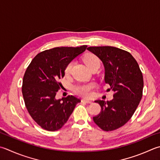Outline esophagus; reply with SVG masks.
I'll use <instances>...</instances> for the list:
<instances>
[{"instance_id":"1","label":"esophagus","mask_w":160,"mask_h":160,"mask_svg":"<svg viewBox=\"0 0 160 160\" xmlns=\"http://www.w3.org/2000/svg\"><path fill=\"white\" fill-rule=\"evenodd\" d=\"M82 102H86V103H92V101H89V100H86V99H82Z\"/></svg>"}]
</instances>
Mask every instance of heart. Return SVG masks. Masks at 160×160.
Returning <instances> with one entry per match:
<instances>
[{"instance_id":"obj_1","label":"heart","mask_w":160,"mask_h":160,"mask_svg":"<svg viewBox=\"0 0 160 160\" xmlns=\"http://www.w3.org/2000/svg\"><path fill=\"white\" fill-rule=\"evenodd\" d=\"M84 62L87 65L89 69L93 67H98L101 65V62L98 57L93 54H87L84 57ZM73 65V62H71L70 63L67 64V67L65 68L64 73L66 75H68L71 71L72 67ZM93 87L92 84H80V85H78L74 87L75 92L78 93V95L82 96L84 97H88L92 93V90Z\"/></svg>"}]
</instances>
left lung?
<instances>
[{"label": "left lung", "instance_id": "left-lung-1", "mask_svg": "<svg viewBox=\"0 0 160 160\" xmlns=\"http://www.w3.org/2000/svg\"><path fill=\"white\" fill-rule=\"evenodd\" d=\"M105 68V82L113 91L114 98L105 101L97 100L101 107L94 123L104 131L121 128L130 119L142 99L143 80L139 64L132 55L113 46L89 47Z\"/></svg>", "mask_w": 160, "mask_h": 160}]
</instances>
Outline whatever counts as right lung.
<instances>
[{
  "mask_svg": "<svg viewBox=\"0 0 160 160\" xmlns=\"http://www.w3.org/2000/svg\"><path fill=\"white\" fill-rule=\"evenodd\" d=\"M87 46L57 47L33 58L25 72L22 93L33 120L43 129L56 131L67 123L79 98L73 96L56 99L59 79L64 76L68 63L85 51Z\"/></svg>",
  "mask_w": 160,
  "mask_h": 160,
  "instance_id": "add662e5",
  "label": "right lung"
}]
</instances>
